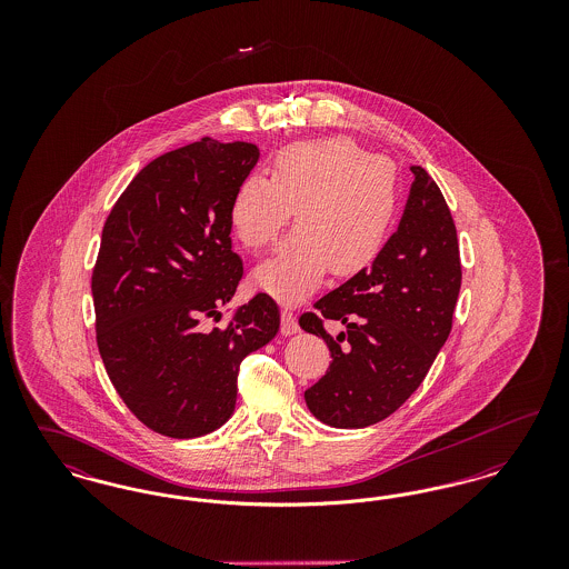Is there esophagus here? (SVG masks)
I'll use <instances>...</instances> for the list:
<instances>
[{"label":"esophagus","mask_w":569,"mask_h":569,"mask_svg":"<svg viewBox=\"0 0 569 569\" xmlns=\"http://www.w3.org/2000/svg\"><path fill=\"white\" fill-rule=\"evenodd\" d=\"M298 330H300V326H298L295 313L290 309H281V332L283 335H297Z\"/></svg>","instance_id":"esophagus-1"}]
</instances>
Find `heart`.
<instances>
[{"label":"heart","mask_w":569,"mask_h":569,"mask_svg":"<svg viewBox=\"0 0 569 569\" xmlns=\"http://www.w3.org/2000/svg\"><path fill=\"white\" fill-rule=\"evenodd\" d=\"M272 177L249 174L232 196L230 223L249 249L271 244L297 209L298 228L253 271V283L279 300L316 292L326 272L352 277L388 243L401 186L395 163L350 138L302 140L272 158Z\"/></svg>","instance_id":"obj_1"}]
</instances>
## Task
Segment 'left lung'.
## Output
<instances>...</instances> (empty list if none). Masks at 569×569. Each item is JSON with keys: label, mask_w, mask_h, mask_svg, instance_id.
Returning a JSON list of instances; mask_svg holds the SVG:
<instances>
[{"label": "left lung", "mask_w": 569, "mask_h": 569, "mask_svg": "<svg viewBox=\"0 0 569 569\" xmlns=\"http://www.w3.org/2000/svg\"><path fill=\"white\" fill-rule=\"evenodd\" d=\"M413 183L397 232L369 269L320 298L300 328L332 356L325 378L305 390L309 411L335 429L388 418L427 378L450 330L460 292L457 228L431 174L411 166ZM347 332L330 338L319 316Z\"/></svg>", "instance_id": "8db88e82"}]
</instances>
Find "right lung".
<instances>
[{
    "mask_svg": "<svg viewBox=\"0 0 569 569\" xmlns=\"http://www.w3.org/2000/svg\"><path fill=\"white\" fill-rule=\"evenodd\" d=\"M260 158L253 142L202 138L147 163L112 207L91 277L102 362L123 403L156 433L190 439L237 406L247 353L279 332V307L256 295L204 330L243 277L230 204Z\"/></svg>",
    "mask_w": 569,
    "mask_h": 569,
    "instance_id": "add662e5",
    "label": "right lung"
}]
</instances>
